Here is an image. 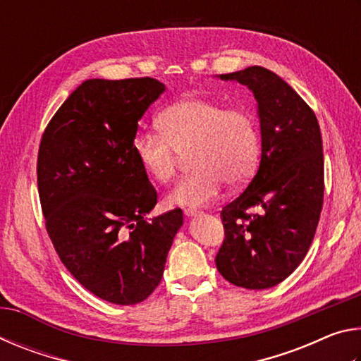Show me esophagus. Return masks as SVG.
<instances>
[{
    "label": "esophagus",
    "mask_w": 361,
    "mask_h": 361,
    "mask_svg": "<svg viewBox=\"0 0 361 361\" xmlns=\"http://www.w3.org/2000/svg\"><path fill=\"white\" fill-rule=\"evenodd\" d=\"M185 215H186V216H195V215H199V210H194V209H185Z\"/></svg>",
    "instance_id": "esophagus-1"
}]
</instances>
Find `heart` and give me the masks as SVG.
<instances>
[{
  "mask_svg": "<svg viewBox=\"0 0 361 361\" xmlns=\"http://www.w3.org/2000/svg\"><path fill=\"white\" fill-rule=\"evenodd\" d=\"M159 130H143L133 140L140 166L157 183L176 175L181 157L194 169L169 192L172 205L197 209L219 197L226 183L239 188L252 178L261 156L259 126L245 108L192 97L173 103L159 116Z\"/></svg>",
  "mask_w": 361,
  "mask_h": 361,
  "instance_id": "obj_1",
  "label": "heart"
}]
</instances>
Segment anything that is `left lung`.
<instances>
[{"label":"left lung","instance_id":"1","mask_svg":"<svg viewBox=\"0 0 361 361\" xmlns=\"http://www.w3.org/2000/svg\"><path fill=\"white\" fill-rule=\"evenodd\" d=\"M219 78L253 92L262 149L245 191L221 210L216 269L235 286L271 288L301 264L319 226L325 192L320 126L312 108L271 70L248 66Z\"/></svg>","mask_w":361,"mask_h":361}]
</instances>
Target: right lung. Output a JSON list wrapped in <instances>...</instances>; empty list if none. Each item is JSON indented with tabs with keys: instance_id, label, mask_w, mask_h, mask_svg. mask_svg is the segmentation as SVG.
<instances>
[{
	"instance_id": "right-lung-1",
	"label": "right lung",
	"mask_w": 361,
	"mask_h": 361,
	"mask_svg": "<svg viewBox=\"0 0 361 361\" xmlns=\"http://www.w3.org/2000/svg\"><path fill=\"white\" fill-rule=\"evenodd\" d=\"M166 85L152 78L87 79L41 137L38 192L60 261L85 290L119 305L161 283L181 209L151 221L157 192L140 166L138 121Z\"/></svg>"
}]
</instances>
